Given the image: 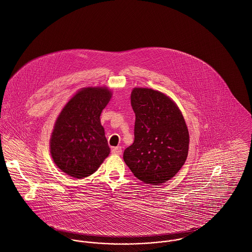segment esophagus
Returning a JSON list of instances; mask_svg holds the SVG:
<instances>
[{"label":"esophagus","instance_id":"esophagus-1","mask_svg":"<svg viewBox=\"0 0 252 252\" xmlns=\"http://www.w3.org/2000/svg\"><path fill=\"white\" fill-rule=\"evenodd\" d=\"M112 154H115V155H121L122 154V148L121 147H113L112 148Z\"/></svg>","mask_w":252,"mask_h":252}]
</instances>
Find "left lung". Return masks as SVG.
I'll list each match as a JSON object with an SVG mask.
<instances>
[{"mask_svg":"<svg viewBox=\"0 0 252 252\" xmlns=\"http://www.w3.org/2000/svg\"><path fill=\"white\" fill-rule=\"evenodd\" d=\"M135 114L134 141L124 152L132 174L157 186L172 179L184 166L189 135L183 114L165 94L134 88L130 96Z\"/></svg>","mask_w":252,"mask_h":252,"instance_id":"obj_1","label":"left lung"}]
</instances>
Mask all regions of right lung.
Segmentation results:
<instances>
[{
	"mask_svg": "<svg viewBox=\"0 0 252 252\" xmlns=\"http://www.w3.org/2000/svg\"><path fill=\"white\" fill-rule=\"evenodd\" d=\"M112 93L105 87L78 91L59 115L50 140V152L59 169L83 179L100 167L110 154L100 115Z\"/></svg>",
	"mask_w": 252,
	"mask_h": 252,
	"instance_id": "add662e5",
	"label": "right lung"
}]
</instances>
